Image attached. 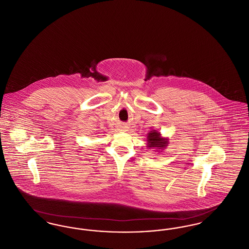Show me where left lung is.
<instances>
[{
    "label": "left lung",
    "mask_w": 249,
    "mask_h": 249,
    "mask_svg": "<svg viewBox=\"0 0 249 249\" xmlns=\"http://www.w3.org/2000/svg\"><path fill=\"white\" fill-rule=\"evenodd\" d=\"M146 139H147L146 140L147 141V147L156 149L157 151L163 150L169 143L167 138L161 137L160 132H158L157 130H151L150 132L147 133Z\"/></svg>",
    "instance_id": "left-lung-1"
}]
</instances>
